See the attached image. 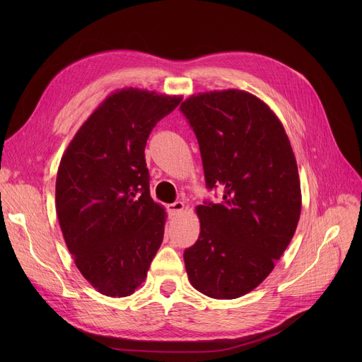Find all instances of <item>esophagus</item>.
Here are the masks:
<instances>
[{
    "label": "esophagus",
    "mask_w": 362,
    "mask_h": 362,
    "mask_svg": "<svg viewBox=\"0 0 362 362\" xmlns=\"http://www.w3.org/2000/svg\"><path fill=\"white\" fill-rule=\"evenodd\" d=\"M185 210H186V205L182 201H177V202H173V204H168L167 205V213L171 217H176L177 214L183 213Z\"/></svg>",
    "instance_id": "34e87169"
}]
</instances>
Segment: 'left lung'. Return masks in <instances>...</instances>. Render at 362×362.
Segmentation results:
<instances>
[{
	"instance_id": "left-lung-1",
	"label": "left lung",
	"mask_w": 362,
	"mask_h": 362,
	"mask_svg": "<svg viewBox=\"0 0 362 362\" xmlns=\"http://www.w3.org/2000/svg\"><path fill=\"white\" fill-rule=\"evenodd\" d=\"M194 129L206 186L220 204L197 206L199 238L183 254L192 286L236 299L265 280L291 243L300 216L298 165L276 112L255 95L224 89L180 105Z\"/></svg>"
}]
</instances>
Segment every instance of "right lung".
<instances>
[{"mask_svg":"<svg viewBox=\"0 0 362 362\" xmlns=\"http://www.w3.org/2000/svg\"><path fill=\"white\" fill-rule=\"evenodd\" d=\"M180 101L139 88L111 92L62 157L57 216L76 267L103 295L135 292L163 242L167 214L149 195L145 145Z\"/></svg>","mask_w":362,"mask_h":362,"instance_id":"obj_1","label":"right lung"}]
</instances>
